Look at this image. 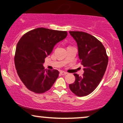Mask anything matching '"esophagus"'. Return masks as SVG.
Instances as JSON below:
<instances>
[{
  "mask_svg": "<svg viewBox=\"0 0 123 123\" xmlns=\"http://www.w3.org/2000/svg\"><path fill=\"white\" fill-rule=\"evenodd\" d=\"M60 74H62V75H65V74H67V73L65 72H63V71H61L60 72Z\"/></svg>",
  "mask_w": 123,
  "mask_h": 123,
  "instance_id": "obj_1",
  "label": "esophagus"
}]
</instances>
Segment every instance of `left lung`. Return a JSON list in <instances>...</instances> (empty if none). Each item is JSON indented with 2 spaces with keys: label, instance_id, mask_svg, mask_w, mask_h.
Here are the masks:
<instances>
[{
  "label": "left lung",
  "instance_id": "obj_1",
  "mask_svg": "<svg viewBox=\"0 0 123 123\" xmlns=\"http://www.w3.org/2000/svg\"><path fill=\"white\" fill-rule=\"evenodd\" d=\"M77 43L79 57L84 66L82 76L74 73L75 81L69 84L72 92L79 97L91 94L101 82L108 63L105 48L97 38L84 32L69 31Z\"/></svg>",
  "mask_w": 123,
  "mask_h": 123
}]
</instances>
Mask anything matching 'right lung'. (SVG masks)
Returning a JSON list of instances; mask_svg holds the SVG:
<instances>
[{
    "label": "right lung",
    "mask_w": 123,
    "mask_h": 123,
    "mask_svg": "<svg viewBox=\"0 0 123 123\" xmlns=\"http://www.w3.org/2000/svg\"><path fill=\"white\" fill-rule=\"evenodd\" d=\"M67 35L66 31L39 28L29 31L19 39L15 53V69L28 90L42 94L53 86L58 77V70L45 69L43 63L55 45Z\"/></svg>",
    "instance_id": "1"
}]
</instances>
